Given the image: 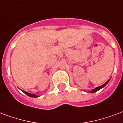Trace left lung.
<instances>
[{"label":"left lung","instance_id":"obj_1","mask_svg":"<svg viewBox=\"0 0 123 123\" xmlns=\"http://www.w3.org/2000/svg\"><path fill=\"white\" fill-rule=\"evenodd\" d=\"M110 81V80H108V81H107V82L105 83H104V84L102 85H101V86H99V87H96V88H95V89H94L92 90V91L91 92H92V93H93V92H95L98 91V90H100V89H102V87H104V86H105V85H106V84H107V83H108V81Z\"/></svg>","mask_w":123,"mask_h":123}]
</instances>
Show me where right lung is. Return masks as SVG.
<instances>
[{"instance_id": "obj_1", "label": "right lung", "mask_w": 123, "mask_h": 123, "mask_svg": "<svg viewBox=\"0 0 123 123\" xmlns=\"http://www.w3.org/2000/svg\"><path fill=\"white\" fill-rule=\"evenodd\" d=\"M23 92H24V93H25V94H27V95H28V96H31V97H34V98H36V97H38V96H36L35 94H31V93H29V92H25V91H23Z\"/></svg>"}]
</instances>
